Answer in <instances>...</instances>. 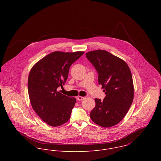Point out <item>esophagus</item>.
Returning <instances> with one entry per match:
<instances>
[{
    "instance_id": "1",
    "label": "esophagus",
    "mask_w": 161,
    "mask_h": 161,
    "mask_svg": "<svg viewBox=\"0 0 161 161\" xmlns=\"http://www.w3.org/2000/svg\"><path fill=\"white\" fill-rule=\"evenodd\" d=\"M76 99H77V100H82L84 99V97H81V96H77V97H76Z\"/></svg>"
}]
</instances>
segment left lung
<instances>
[{
  "label": "left lung",
  "instance_id": "obj_1",
  "mask_svg": "<svg viewBox=\"0 0 161 161\" xmlns=\"http://www.w3.org/2000/svg\"><path fill=\"white\" fill-rule=\"evenodd\" d=\"M86 56L98 74V84L106 94L103 100L95 98L91 118L102 127L115 126L125 116L133 100L131 70L125 61L105 50L90 51Z\"/></svg>",
  "mask_w": 161,
  "mask_h": 161
}]
</instances>
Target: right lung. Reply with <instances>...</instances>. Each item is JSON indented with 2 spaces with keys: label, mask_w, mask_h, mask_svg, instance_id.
I'll list each match as a JSON object with an SVG mask.
<instances>
[{
  "label": "right lung",
  "mask_w": 161,
  "mask_h": 161,
  "mask_svg": "<svg viewBox=\"0 0 161 161\" xmlns=\"http://www.w3.org/2000/svg\"><path fill=\"white\" fill-rule=\"evenodd\" d=\"M84 52L55 51L40 60L31 68L28 79V91L33 109L51 126L66 123L76 102L58 91L68 77L69 68Z\"/></svg>",
  "instance_id": "right-lung-1"
}]
</instances>
